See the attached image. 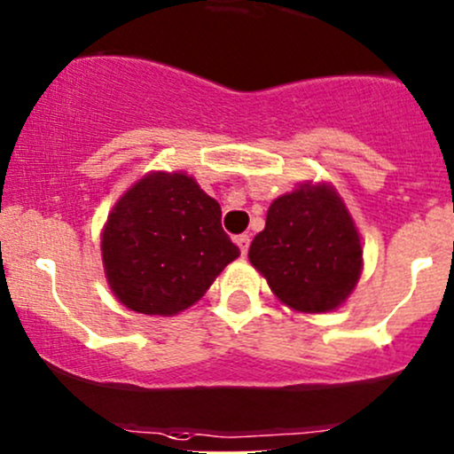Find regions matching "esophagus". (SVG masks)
I'll list each match as a JSON object with an SVG mask.
<instances>
[{"label":"esophagus","mask_w":454,"mask_h":454,"mask_svg":"<svg viewBox=\"0 0 454 454\" xmlns=\"http://www.w3.org/2000/svg\"><path fill=\"white\" fill-rule=\"evenodd\" d=\"M235 243L239 246V250H241L243 256H246L247 247H250V235H237L235 237Z\"/></svg>","instance_id":"1"}]
</instances>
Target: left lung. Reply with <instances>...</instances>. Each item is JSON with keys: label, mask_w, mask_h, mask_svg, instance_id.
<instances>
[{"label": "left lung", "mask_w": 454, "mask_h": 454, "mask_svg": "<svg viewBox=\"0 0 454 454\" xmlns=\"http://www.w3.org/2000/svg\"><path fill=\"white\" fill-rule=\"evenodd\" d=\"M247 256L278 300L310 315L345 303L362 273L356 223L325 183H303L276 198Z\"/></svg>", "instance_id": "obj_1"}]
</instances>
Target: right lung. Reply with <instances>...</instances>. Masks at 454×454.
<instances>
[{"label":"right lung","instance_id":"obj_1","mask_svg":"<svg viewBox=\"0 0 454 454\" xmlns=\"http://www.w3.org/2000/svg\"><path fill=\"white\" fill-rule=\"evenodd\" d=\"M109 288L129 310L172 317L193 306L239 247L222 208L185 172H151L109 213L101 235Z\"/></svg>","mask_w":454,"mask_h":454}]
</instances>
